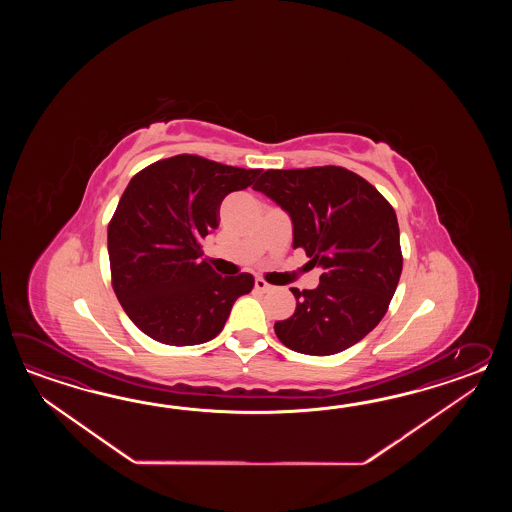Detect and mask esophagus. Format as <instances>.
Wrapping results in <instances>:
<instances>
[{
    "instance_id": "1",
    "label": "esophagus",
    "mask_w": 512,
    "mask_h": 512,
    "mask_svg": "<svg viewBox=\"0 0 512 512\" xmlns=\"http://www.w3.org/2000/svg\"><path fill=\"white\" fill-rule=\"evenodd\" d=\"M254 287H256V291H260V293H267V291H271L272 289V285L265 282L263 278H256V280H254Z\"/></svg>"
}]
</instances>
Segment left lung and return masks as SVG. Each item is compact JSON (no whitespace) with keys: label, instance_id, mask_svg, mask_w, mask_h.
<instances>
[{"label":"left lung","instance_id":"obj_1","mask_svg":"<svg viewBox=\"0 0 512 512\" xmlns=\"http://www.w3.org/2000/svg\"><path fill=\"white\" fill-rule=\"evenodd\" d=\"M252 188L289 214L294 249L322 269L316 289H291L296 309L274 324L276 337L316 357L351 348L381 322L401 278L392 205L340 166L267 170Z\"/></svg>","mask_w":512,"mask_h":512}]
</instances>
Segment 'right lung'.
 <instances>
[{"label":"right lung","mask_w":512,"mask_h":512,"mask_svg":"<svg viewBox=\"0 0 512 512\" xmlns=\"http://www.w3.org/2000/svg\"><path fill=\"white\" fill-rule=\"evenodd\" d=\"M260 172L175 155L131 179L109 221L108 252L113 291L142 333L168 346L203 344L251 293V274L219 276L199 241L218 229L221 201Z\"/></svg>","instance_id":"add662e5"}]
</instances>
